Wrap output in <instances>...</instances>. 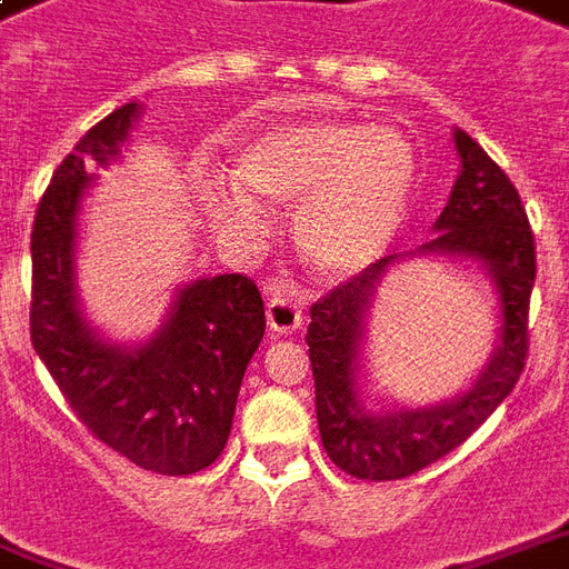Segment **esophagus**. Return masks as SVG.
Returning <instances> with one entry per match:
<instances>
[{"label":"esophagus","mask_w":569,"mask_h":569,"mask_svg":"<svg viewBox=\"0 0 569 569\" xmlns=\"http://www.w3.org/2000/svg\"><path fill=\"white\" fill-rule=\"evenodd\" d=\"M267 325L272 333L290 336L297 327L302 325V309L300 302L290 300V297H276L267 306Z\"/></svg>","instance_id":"esophagus-1"}]
</instances>
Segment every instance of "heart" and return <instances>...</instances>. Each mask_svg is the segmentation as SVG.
<instances>
[{"label":"heart","mask_w":569,"mask_h":569,"mask_svg":"<svg viewBox=\"0 0 569 569\" xmlns=\"http://www.w3.org/2000/svg\"><path fill=\"white\" fill-rule=\"evenodd\" d=\"M233 188H209L211 223L254 233L260 202H297L290 233L302 263L327 279L376 263L397 233L416 188V151L397 127L355 120H290L269 127L230 160Z\"/></svg>","instance_id":"b5f03b06"}]
</instances>
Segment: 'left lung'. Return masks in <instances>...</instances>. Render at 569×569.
Returning a JSON list of instances; mask_svg holds the SVG:
<instances>
[{"label": "left lung", "instance_id": "obj_1", "mask_svg": "<svg viewBox=\"0 0 569 569\" xmlns=\"http://www.w3.org/2000/svg\"><path fill=\"white\" fill-rule=\"evenodd\" d=\"M460 169L433 239L406 254H388L312 306L306 333L315 376V412L327 458L370 482L425 470L458 449L516 388L528 358V306L537 279V248L516 184L463 130H455ZM406 256L476 262L498 297V339L467 392L427 407L372 410L362 400L366 315L387 269Z\"/></svg>", "mask_w": 569, "mask_h": 569}]
</instances>
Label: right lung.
Wrapping results in <instances>:
<instances>
[{
	"mask_svg": "<svg viewBox=\"0 0 569 569\" xmlns=\"http://www.w3.org/2000/svg\"><path fill=\"white\" fill-rule=\"evenodd\" d=\"M139 102L102 118L57 166L32 223V348L87 430L163 476L218 460L233 427L244 367L267 330L260 290L227 272L181 284L163 325L142 342H111L81 309L78 214L97 169L118 163Z\"/></svg>",
	"mask_w": 569,
	"mask_h": 569,
	"instance_id": "1",
	"label": "right lung"
}]
</instances>
